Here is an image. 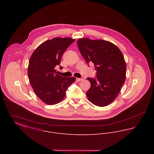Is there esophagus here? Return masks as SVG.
Listing matches in <instances>:
<instances>
[{
  "label": "esophagus",
  "instance_id": "34e87169",
  "mask_svg": "<svg viewBox=\"0 0 154 154\" xmlns=\"http://www.w3.org/2000/svg\"><path fill=\"white\" fill-rule=\"evenodd\" d=\"M82 80H83L82 79H80V78H76V81H79V82Z\"/></svg>",
  "mask_w": 154,
  "mask_h": 154
}]
</instances>
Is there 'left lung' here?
I'll use <instances>...</instances> for the list:
<instances>
[{"instance_id":"8db88e82","label":"left lung","mask_w":154,"mask_h":154,"mask_svg":"<svg viewBox=\"0 0 154 154\" xmlns=\"http://www.w3.org/2000/svg\"><path fill=\"white\" fill-rule=\"evenodd\" d=\"M77 44L88 66L94 63L97 72L96 78H87L91 82L86 93L88 100L97 106H106L115 100L124 84V55L116 45L103 40L79 38Z\"/></svg>"}]
</instances>
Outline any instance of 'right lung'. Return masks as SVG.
I'll use <instances>...</instances> for the list:
<instances>
[{
  "mask_svg": "<svg viewBox=\"0 0 154 154\" xmlns=\"http://www.w3.org/2000/svg\"><path fill=\"white\" fill-rule=\"evenodd\" d=\"M74 41L72 38L55 37L40 44L30 57L28 69L30 83L38 97L47 104L62 100L67 89L75 81L73 77L60 76L55 69L64 52Z\"/></svg>",
  "mask_w": 154,
  "mask_h": 154,
  "instance_id": "right-lung-1",
  "label": "right lung"
}]
</instances>
